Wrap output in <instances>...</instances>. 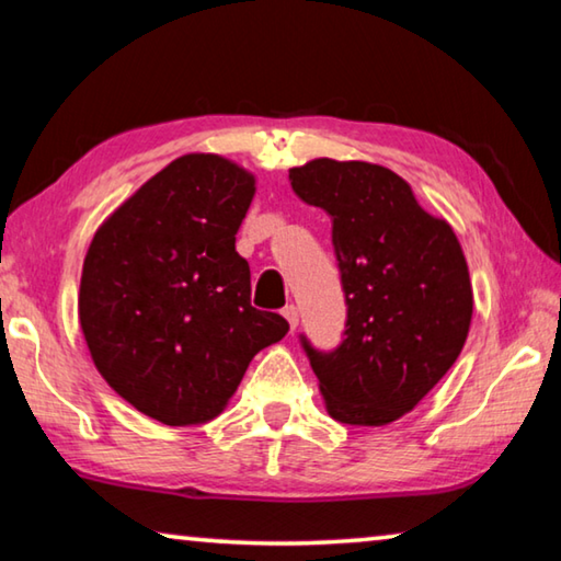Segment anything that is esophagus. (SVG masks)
I'll return each instance as SVG.
<instances>
[{"instance_id": "esophagus-1", "label": "esophagus", "mask_w": 561, "mask_h": 561, "mask_svg": "<svg viewBox=\"0 0 561 561\" xmlns=\"http://www.w3.org/2000/svg\"><path fill=\"white\" fill-rule=\"evenodd\" d=\"M282 314H284V319L289 321V329L291 331L299 327V311H297V307H294V304H287V307L282 309Z\"/></svg>"}]
</instances>
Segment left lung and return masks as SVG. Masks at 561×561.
Returning a JSON list of instances; mask_svg holds the SVG:
<instances>
[{"label": "left lung", "mask_w": 561, "mask_h": 561, "mask_svg": "<svg viewBox=\"0 0 561 561\" xmlns=\"http://www.w3.org/2000/svg\"><path fill=\"white\" fill-rule=\"evenodd\" d=\"M289 180L304 203L331 217L346 297L334 351L301 336L327 411L348 425L393 423L448 374L468 339L472 284L462 247L383 165L317 158L291 168Z\"/></svg>", "instance_id": "obj_1"}]
</instances>
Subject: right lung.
I'll return each mask as SVG.
<instances>
[{"label": "right lung", "mask_w": 561, "mask_h": 561, "mask_svg": "<svg viewBox=\"0 0 561 561\" xmlns=\"http://www.w3.org/2000/svg\"><path fill=\"white\" fill-rule=\"evenodd\" d=\"M254 175L187 153L140 185L93 234L79 321L93 364L121 398L165 425L225 411L254 354L287 319L250 304V264L234 250Z\"/></svg>", "instance_id": "1"}]
</instances>
